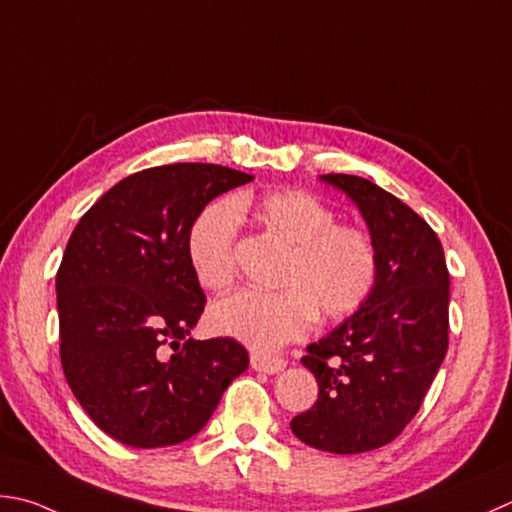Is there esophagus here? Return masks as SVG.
Wrapping results in <instances>:
<instances>
[{"label": "esophagus", "instance_id": "obj_1", "mask_svg": "<svg viewBox=\"0 0 512 512\" xmlns=\"http://www.w3.org/2000/svg\"><path fill=\"white\" fill-rule=\"evenodd\" d=\"M287 361L281 359V356H272V354H252V368L256 372H265V374H276L285 370Z\"/></svg>", "mask_w": 512, "mask_h": 512}]
</instances>
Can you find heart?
Segmentation results:
<instances>
[{"label":"heart","instance_id":"heart-1","mask_svg":"<svg viewBox=\"0 0 512 512\" xmlns=\"http://www.w3.org/2000/svg\"><path fill=\"white\" fill-rule=\"evenodd\" d=\"M240 214H252L289 245L276 292L243 289L209 312L214 332L258 352H274L312 330L314 316L341 321L361 310L379 278V252L368 231L336 223L334 209L303 189L240 194L200 211L187 234V258L196 281L225 292L236 278Z\"/></svg>","mask_w":512,"mask_h":512}]
</instances>
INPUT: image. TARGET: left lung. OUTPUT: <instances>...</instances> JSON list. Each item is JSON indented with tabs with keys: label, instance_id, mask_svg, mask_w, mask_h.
<instances>
[{
	"label": "left lung",
	"instance_id": "left-lung-1",
	"mask_svg": "<svg viewBox=\"0 0 512 512\" xmlns=\"http://www.w3.org/2000/svg\"><path fill=\"white\" fill-rule=\"evenodd\" d=\"M321 178L359 205L379 278L361 310L307 345L318 399L289 426L316 450L356 455L397 439L419 412L448 352L450 274L441 240L406 202L359 176Z\"/></svg>",
	"mask_w": 512,
	"mask_h": 512
}]
</instances>
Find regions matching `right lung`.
<instances>
[{
  "label": "right lung",
  "instance_id": "obj_1",
  "mask_svg": "<svg viewBox=\"0 0 512 512\" xmlns=\"http://www.w3.org/2000/svg\"><path fill=\"white\" fill-rule=\"evenodd\" d=\"M254 180L207 162L131 173L86 211L57 269L60 359L95 426L133 448L205 426L249 354L229 336L189 339L205 310L187 234L207 202Z\"/></svg>",
  "mask_w": 512,
  "mask_h": 512
}]
</instances>
